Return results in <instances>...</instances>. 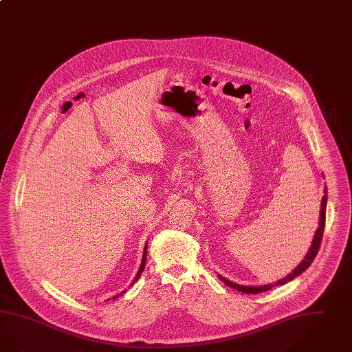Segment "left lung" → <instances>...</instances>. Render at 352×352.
<instances>
[{
    "label": "left lung",
    "mask_w": 352,
    "mask_h": 352,
    "mask_svg": "<svg viewBox=\"0 0 352 352\" xmlns=\"http://www.w3.org/2000/svg\"><path fill=\"white\" fill-rule=\"evenodd\" d=\"M326 190H324V195L322 197V203H321V212H320V224H318V229H317V232H316V236H314V239H313V242H311V246H310L309 253L307 254V256H305V259L297 266V267L292 271V274H289L287 278H284V279H281V280H278L275 284H267V285H261V287H246V285H239V284H236V283H232V281L226 280L224 279L223 276H219L221 280L226 283V285H229V287H232V288H234V289H237V291H241V292H243V294H252V295H256V294H261V292H266L268 289H271L272 287H276V285H281V284H285V283H288V281L294 280L296 276H298L300 274H302L307 268L309 267L310 265H311V262L314 261V258H316V255L318 253V249H320V246H321V241H322V234H324V221H326V201H327V195H326Z\"/></svg>",
    "instance_id": "obj_1"
}]
</instances>
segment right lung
Returning <instances> with one entry per match:
<instances>
[{
    "mask_svg": "<svg viewBox=\"0 0 352 352\" xmlns=\"http://www.w3.org/2000/svg\"><path fill=\"white\" fill-rule=\"evenodd\" d=\"M146 249H148V243H145V248H144V254H142V261H141V266L140 270H139V272H138V275H136V278H135V280H138L139 279V276L141 275V272L144 271V267H145V262H146ZM126 292V291H124ZM118 296H115L113 298H116Z\"/></svg>",
    "mask_w": 352,
    "mask_h": 352,
    "instance_id": "add662e5",
    "label": "right lung"
}]
</instances>
